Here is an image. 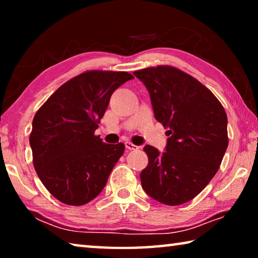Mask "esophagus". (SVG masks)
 Instances as JSON below:
<instances>
[{"label":"esophagus","mask_w":258,"mask_h":258,"mask_svg":"<svg viewBox=\"0 0 258 258\" xmlns=\"http://www.w3.org/2000/svg\"><path fill=\"white\" fill-rule=\"evenodd\" d=\"M125 147H126V149H128V150H138L139 149L138 146L133 145V143L130 142V141L125 142Z\"/></svg>","instance_id":"34e87169"}]
</instances>
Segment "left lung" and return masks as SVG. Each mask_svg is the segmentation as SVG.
<instances>
[{
  "instance_id": "obj_1",
  "label": "left lung",
  "mask_w": 258,
  "mask_h": 258,
  "mask_svg": "<svg viewBox=\"0 0 258 258\" xmlns=\"http://www.w3.org/2000/svg\"><path fill=\"white\" fill-rule=\"evenodd\" d=\"M149 91L155 117L168 140L166 151L146 146L142 187L159 203L176 206L202 192L220 168L226 148L228 117L211 90L181 69L149 67L134 72Z\"/></svg>"
}]
</instances>
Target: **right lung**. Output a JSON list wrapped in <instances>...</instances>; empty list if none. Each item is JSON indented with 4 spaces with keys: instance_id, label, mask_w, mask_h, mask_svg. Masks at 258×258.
<instances>
[{
    "instance_id": "right-lung-1",
    "label": "right lung",
    "mask_w": 258,
    "mask_h": 258,
    "mask_svg": "<svg viewBox=\"0 0 258 258\" xmlns=\"http://www.w3.org/2000/svg\"><path fill=\"white\" fill-rule=\"evenodd\" d=\"M126 72L87 71L61 85L35 113L29 143L33 164L59 202L82 206L102 191L124 143L95 135L113 91L133 80Z\"/></svg>"
}]
</instances>
